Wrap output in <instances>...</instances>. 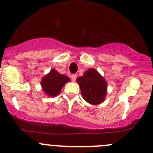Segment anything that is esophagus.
I'll list each match as a JSON object with an SVG mask.
<instances>
[{"instance_id":"1","label":"esophagus","mask_w":153,"mask_h":153,"mask_svg":"<svg viewBox=\"0 0 153 153\" xmlns=\"http://www.w3.org/2000/svg\"><path fill=\"white\" fill-rule=\"evenodd\" d=\"M76 78H77V75H75V74H72V75H71V80H72V81H76Z\"/></svg>"}]
</instances>
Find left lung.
<instances>
[{"label":"left lung","mask_w":153,"mask_h":153,"mask_svg":"<svg viewBox=\"0 0 153 153\" xmlns=\"http://www.w3.org/2000/svg\"><path fill=\"white\" fill-rule=\"evenodd\" d=\"M84 99L91 104H98L104 101L106 82L95 69H89L84 75L77 78Z\"/></svg>","instance_id":"left-lung-1"}]
</instances>
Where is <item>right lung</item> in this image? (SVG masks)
<instances>
[{
  "label": "right lung",
  "instance_id": "right-lung-1",
  "mask_svg": "<svg viewBox=\"0 0 153 153\" xmlns=\"http://www.w3.org/2000/svg\"><path fill=\"white\" fill-rule=\"evenodd\" d=\"M69 80V77L61 75L55 69H52L42 79L41 86L47 95L55 97L60 93L63 86Z\"/></svg>",
  "mask_w": 153,
  "mask_h": 153
}]
</instances>
